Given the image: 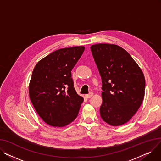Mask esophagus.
I'll return each instance as SVG.
<instances>
[{
  "label": "esophagus",
  "instance_id": "esophagus-1",
  "mask_svg": "<svg viewBox=\"0 0 161 161\" xmlns=\"http://www.w3.org/2000/svg\"><path fill=\"white\" fill-rule=\"evenodd\" d=\"M92 95H93V92H89V94H87V95H86L85 96H86V98H91Z\"/></svg>",
  "mask_w": 161,
  "mask_h": 161
}]
</instances>
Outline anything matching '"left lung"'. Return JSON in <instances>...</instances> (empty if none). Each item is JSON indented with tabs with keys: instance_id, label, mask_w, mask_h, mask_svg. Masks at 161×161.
Wrapping results in <instances>:
<instances>
[{
	"instance_id": "obj_1",
	"label": "left lung",
	"mask_w": 161,
	"mask_h": 161,
	"mask_svg": "<svg viewBox=\"0 0 161 161\" xmlns=\"http://www.w3.org/2000/svg\"><path fill=\"white\" fill-rule=\"evenodd\" d=\"M102 78L103 104L100 114L112 126L127 123L144 98L146 81L141 69L130 54L115 44L91 46Z\"/></svg>"
}]
</instances>
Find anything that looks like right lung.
Masks as SVG:
<instances>
[{"mask_svg": "<svg viewBox=\"0 0 161 161\" xmlns=\"http://www.w3.org/2000/svg\"><path fill=\"white\" fill-rule=\"evenodd\" d=\"M84 49V46H75L56 50L40 60L32 71L30 99L49 125L63 127L78 116L83 98L74 87L71 71Z\"/></svg>", "mask_w": 161, "mask_h": 161, "instance_id": "obj_1", "label": "right lung"}]
</instances>
